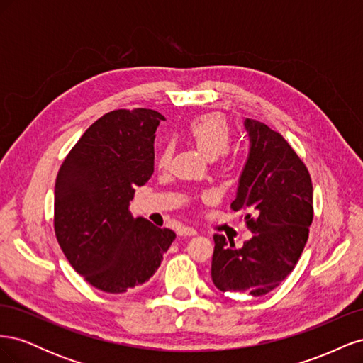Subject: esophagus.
<instances>
[{
	"instance_id": "34e87169",
	"label": "esophagus",
	"mask_w": 363,
	"mask_h": 363,
	"mask_svg": "<svg viewBox=\"0 0 363 363\" xmlns=\"http://www.w3.org/2000/svg\"><path fill=\"white\" fill-rule=\"evenodd\" d=\"M179 235L180 236H195L196 230L194 227H189V225H183V227L179 228Z\"/></svg>"
}]
</instances>
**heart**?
Segmentation results:
<instances>
[{"mask_svg":"<svg viewBox=\"0 0 363 363\" xmlns=\"http://www.w3.org/2000/svg\"><path fill=\"white\" fill-rule=\"evenodd\" d=\"M188 135L208 159L225 155L232 145V130L227 121L218 113L201 115L194 118L188 125ZM171 145H167L159 156V164L164 167L171 157Z\"/></svg>","mask_w":363,"mask_h":363,"instance_id":"b5f03b06","label":"heart"}]
</instances>
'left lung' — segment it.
<instances>
[{
    "label": "left lung",
    "mask_w": 363,
    "mask_h": 363,
    "mask_svg": "<svg viewBox=\"0 0 363 363\" xmlns=\"http://www.w3.org/2000/svg\"><path fill=\"white\" fill-rule=\"evenodd\" d=\"M250 151L239 177L235 212L252 238L240 248L215 235L212 280L223 292L262 296L276 289L298 262L313 219L311 174L277 131L244 121Z\"/></svg>",
    "instance_id": "obj_1"
}]
</instances>
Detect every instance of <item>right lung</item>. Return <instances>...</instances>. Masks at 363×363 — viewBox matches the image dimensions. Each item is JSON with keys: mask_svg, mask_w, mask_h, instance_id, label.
<instances>
[{"mask_svg": "<svg viewBox=\"0 0 363 363\" xmlns=\"http://www.w3.org/2000/svg\"><path fill=\"white\" fill-rule=\"evenodd\" d=\"M163 115L151 108L108 112L63 160L54 188V232L72 268L94 288L123 294L148 281L175 233L133 218L136 186L155 171Z\"/></svg>", "mask_w": 363, "mask_h": 363, "instance_id": "right-lung-1", "label": "right lung"}]
</instances>
